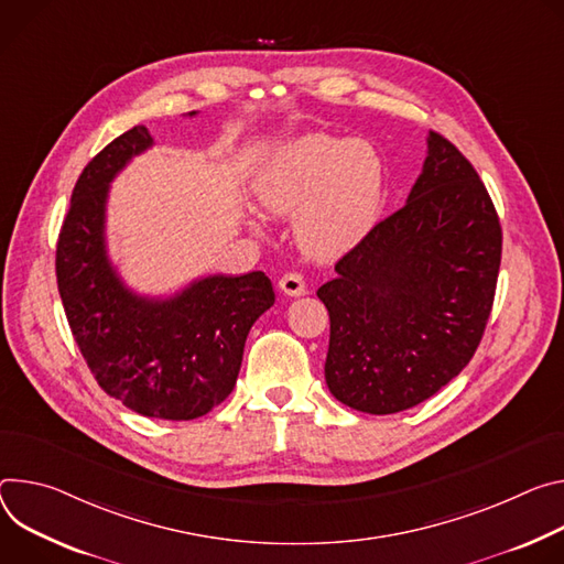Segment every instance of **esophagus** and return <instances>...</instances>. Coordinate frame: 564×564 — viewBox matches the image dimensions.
Returning <instances> with one entry per match:
<instances>
[{
	"instance_id": "obj_1",
	"label": "esophagus",
	"mask_w": 564,
	"mask_h": 564,
	"mask_svg": "<svg viewBox=\"0 0 564 564\" xmlns=\"http://www.w3.org/2000/svg\"><path fill=\"white\" fill-rule=\"evenodd\" d=\"M286 295H291V297H297V295H304V291H306V284H304V278L300 275V273H284L282 278H280V284H278Z\"/></svg>"
}]
</instances>
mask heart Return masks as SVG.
Masks as SVG:
<instances>
[{"mask_svg":"<svg viewBox=\"0 0 564 564\" xmlns=\"http://www.w3.org/2000/svg\"><path fill=\"white\" fill-rule=\"evenodd\" d=\"M253 185L267 210L297 213L295 237L308 256L338 258L377 221L386 167L373 143L318 132L271 154Z\"/></svg>","mask_w":564,"mask_h":564,"instance_id":"heart-1","label":"heart"}]
</instances>
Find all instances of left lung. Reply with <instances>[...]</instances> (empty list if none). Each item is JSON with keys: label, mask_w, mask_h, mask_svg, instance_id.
I'll return each mask as SVG.
<instances>
[{"label": "left lung", "mask_w": 564, "mask_h": 564, "mask_svg": "<svg viewBox=\"0 0 564 564\" xmlns=\"http://www.w3.org/2000/svg\"><path fill=\"white\" fill-rule=\"evenodd\" d=\"M502 228L470 161L427 134L403 208L373 226L318 289L329 311L325 381L345 405L394 414L470 362L492 308Z\"/></svg>", "instance_id": "left-lung-1"}]
</instances>
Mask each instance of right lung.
I'll list each match as a JSON object with an SVG mask.
<instances>
[{
	"instance_id": "add662e5",
	"label": "right lung",
	"mask_w": 564,
	"mask_h": 564,
	"mask_svg": "<svg viewBox=\"0 0 564 564\" xmlns=\"http://www.w3.org/2000/svg\"><path fill=\"white\" fill-rule=\"evenodd\" d=\"M152 143L137 124L87 163L57 237L55 275L98 386L143 416L191 421L232 392L246 336L275 293L262 271L208 275L172 297L137 295L122 284L105 243L109 183Z\"/></svg>"
}]
</instances>
